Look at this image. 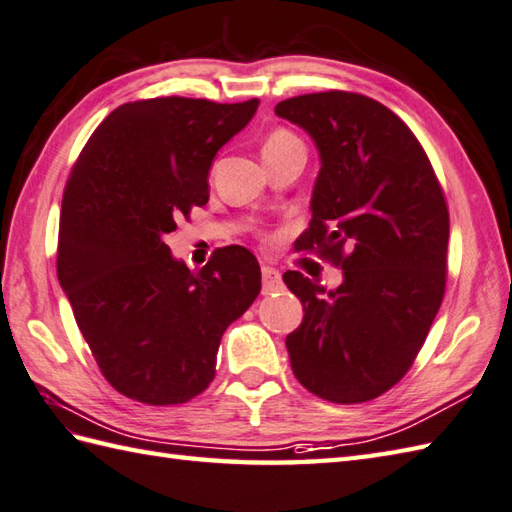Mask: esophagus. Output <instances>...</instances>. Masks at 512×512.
<instances>
[{"label":"esophagus","instance_id":"obj_1","mask_svg":"<svg viewBox=\"0 0 512 512\" xmlns=\"http://www.w3.org/2000/svg\"><path fill=\"white\" fill-rule=\"evenodd\" d=\"M282 287V278H280V271L269 267V265H263V293H274Z\"/></svg>","mask_w":512,"mask_h":512}]
</instances>
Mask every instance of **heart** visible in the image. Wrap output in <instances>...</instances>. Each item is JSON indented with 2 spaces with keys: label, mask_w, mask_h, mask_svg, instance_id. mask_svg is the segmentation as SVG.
Returning a JSON list of instances; mask_svg holds the SVG:
<instances>
[{
  "label": "heart",
  "mask_w": 512,
  "mask_h": 512,
  "mask_svg": "<svg viewBox=\"0 0 512 512\" xmlns=\"http://www.w3.org/2000/svg\"><path fill=\"white\" fill-rule=\"evenodd\" d=\"M295 149H302V151H304V146H302V140H300L298 135H295L291 129H287V127H276V129H271V131L267 133L265 146H263L265 157L282 155V153L295 151Z\"/></svg>",
  "instance_id": "b5f03b06"
}]
</instances>
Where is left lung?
Segmentation results:
<instances>
[{
    "label": "left lung",
    "instance_id": "1",
    "mask_svg": "<svg viewBox=\"0 0 512 512\" xmlns=\"http://www.w3.org/2000/svg\"><path fill=\"white\" fill-rule=\"evenodd\" d=\"M276 113L300 124L322 157L295 252L344 271L335 291L300 271L282 276L304 309L287 335L291 368L324 401L366 403L405 377L440 309L445 192L412 129L377 100L328 89L282 100Z\"/></svg>",
    "mask_w": 512,
    "mask_h": 512
}]
</instances>
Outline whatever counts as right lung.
Returning a JSON list of instances; mask_svg holds the SVG:
<instances>
[{"label":"right lung","mask_w":512,"mask_h":512,"mask_svg":"<svg viewBox=\"0 0 512 512\" xmlns=\"http://www.w3.org/2000/svg\"><path fill=\"white\" fill-rule=\"evenodd\" d=\"M258 98H146L98 124L67 177L56 274L76 324L113 388L146 405H179L208 388L225 328L260 293L241 245L199 271L164 234L208 203V170L252 120Z\"/></svg>","instance_id":"right-lung-1"}]
</instances>
